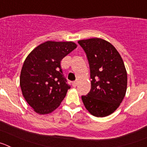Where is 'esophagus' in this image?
<instances>
[{
    "label": "esophagus",
    "mask_w": 147,
    "mask_h": 147,
    "mask_svg": "<svg viewBox=\"0 0 147 147\" xmlns=\"http://www.w3.org/2000/svg\"><path fill=\"white\" fill-rule=\"evenodd\" d=\"M72 85L73 87H76L77 85V81H74L72 82Z\"/></svg>",
    "instance_id": "obj_1"
}]
</instances>
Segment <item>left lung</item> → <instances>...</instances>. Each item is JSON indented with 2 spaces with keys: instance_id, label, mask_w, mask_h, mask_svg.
Masks as SVG:
<instances>
[{
  "instance_id": "1",
  "label": "left lung",
  "mask_w": 147,
  "mask_h": 147,
  "mask_svg": "<svg viewBox=\"0 0 147 147\" xmlns=\"http://www.w3.org/2000/svg\"><path fill=\"white\" fill-rule=\"evenodd\" d=\"M86 54L91 89L82 99L94 116L105 117L119 107L125 96L127 74L121 57L112 44L100 38L78 41Z\"/></svg>"
}]
</instances>
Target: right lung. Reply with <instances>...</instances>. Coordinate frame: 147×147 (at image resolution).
<instances>
[{
	"label": "right lung",
	"instance_id": "right-lung-1",
	"mask_svg": "<svg viewBox=\"0 0 147 147\" xmlns=\"http://www.w3.org/2000/svg\"><path fill=\"white\" fill-rule=\"evenodd\" d=\"M76 48L73 42L47 41L28 54L23 63L20 85L27 103L39 114L53 112L71 88L60 62Z\"/></svg>",
	"mask_w": 147,
	"mask_h": 147
}]
</instances>
